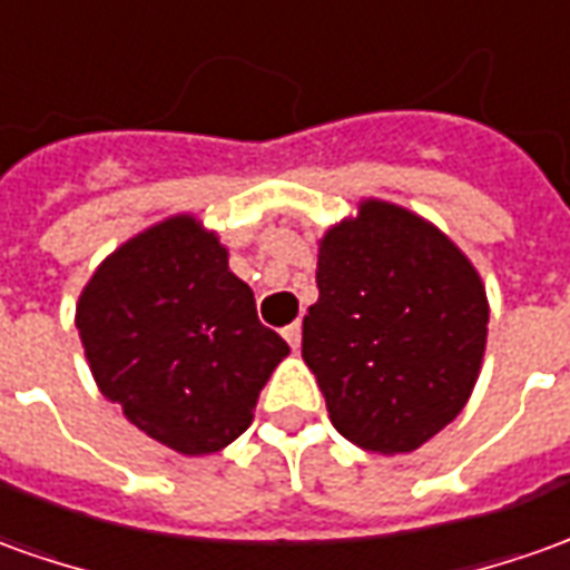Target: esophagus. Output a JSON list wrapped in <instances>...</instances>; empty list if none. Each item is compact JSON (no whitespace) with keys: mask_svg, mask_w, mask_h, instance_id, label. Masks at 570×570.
Here are the masks:
<instances>
[{"mask_svg":"<svg viewBox=\"0 0 570 570\" xmlns=\"http://www.w3.org/2000/svg\"><path fill=\"white\" fill-rule=\"evenodd\" d=\"M284 340L289 342V348H298V342H302V326L298 324L284 326Z\"/></svg>","mask_w":570,"mask_h":570,"instance_id":"1","label":"esophagus"}]
</instances>
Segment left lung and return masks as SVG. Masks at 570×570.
Returning a JSON list of instances; mask_svg holds the SVG:
<instances>
[{
	"label": "left lung",
	"mask_w": 570,
	"mask_h": 570,
	"mask_svg": "<svg viewBox=\"0 0 570 570\" xmlns=\"http://www.w3.org/2000/svg\"><path fill=\"white\" fill-rule=\"evenodd\" d=\"M302 357L342 438L410 453L465 407L488 342V296L456 246L392 203L326 230Z\"/></svg>",
	"instance_id": "left-lung-1"
}]
</instances>
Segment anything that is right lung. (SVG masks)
Instances as JSON below:
<instances>
[{
    "label": "right lung",
    "instance_id": "obj_1",
    "mask_svg": "<svg viewBox=\"0 0 570 570\" xmlns=\"http://www.w3.org/2000/svg\"><path fill=\"white\" fill-rule=\"evenodd\" d=\"M77 330L101 395L145 435L188 456L228 448L289 354L258 321L228 249L190 216L166 218L91 274Z\"/></svg>",
    "mask_w": 570,
    "mask_h": 570
}]
</instances>
